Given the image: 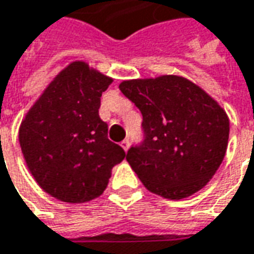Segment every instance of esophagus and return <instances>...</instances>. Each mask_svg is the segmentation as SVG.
I'll return each mask as SVG.
<instances>
[{
    "instance_id": "obj_1",
    "label": "esophagus",
    "mask_w": 254,
    "mask_h": 254,
    "mask_svg": "<svg viewBox=\"0 0 254 254\" xmlns=\"http://www.w3.org/2000/svg\"><path fill=\"white\" fill-rule=\"evenodd\" d=\"M121 147L125 150V151H127V148H129V139H125L122 140L121 141Z\"/></svg>"
}]
</instances>
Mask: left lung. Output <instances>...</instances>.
<instances>
[{"instance_id": "1", "label": "left lung", "mask_w": 254, "mask_h": 254, "mask_svg": "<svg viewBox=\"0 0 254 254\" xmlns=\"http://www.w3.org/2000/svg\"><path fill=\"white\" fill-rule=\"evenodd\" d=\"M143 115L144 139L127 159L147 190L182 199L203 189L224 159L230 121L216 100L177 75L124 81Z\"/></svg>"}]
</instances>
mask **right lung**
<instances>
[{
    "mask_svg": "<svg viewBox=\"0 0 254 254\" xmlns=\"http://www.w3.org/2000/svg\"><path fill=\"white\" fill-rule=\"evenodd\" d=\"M113 78L72 62L49 84L19 129L28 170L41 189L79 203L103 194L111 169L127 154L107 137L100 97Z\"/></svg>",
    "mask_w": 254,
    "mask_h": 254,
    "instance_id": "right-lung-1",
    "label": "right lung"
}]
</instances>
